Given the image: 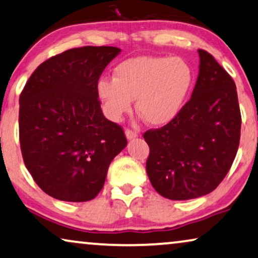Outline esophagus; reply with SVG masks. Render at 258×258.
I'll list each match as a JSON object with an SVG mask.
<instances>
[{"label": "esophagus", "mask_w": 258, "mask_h": 258, "mask_svg": "<svg viewBox=\"0 0 258 258\" xmlns=\"http://www.w3.org/2000/svg\"><path fill=\"white\" fill-rule=\"evenodd\" d=\"M125 137H126V139H128L129 141H130V140H134V139H136V137H137V134H136L135 132H133V130L126 129V130H125Z\"/></svg>", "instance_id": "1"}]
</instances>
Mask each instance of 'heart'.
Returning a JSON list of instances; mask_svg holds the SVG:
<instances>
[{"label":"heart","instance_id":"obj_1","mask_svg":"<svg viewBox=\"0 0 258 258\" xmlns=\"http://www.w3.org/2000/svg\"><path fill=\"white\" fill-rule=\"evenodd\" d=\"M195 73L186 59L139 56L123 61L114 79H101L97 94L109 117L118 121L136 98V110L151 125H164L177 117L194 87Z\"/></svg>","mask_w":258,"mask_h":258}]
</instances>
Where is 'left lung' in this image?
I'll return each mask as SVG.
<instances>
[{"mask_svg": "<svg viewBox=\"0 0 258 258\" xmlns=\"http://www.w3.org/2000/svg\"><path fill=\"white\" fill-rule=\"evenodd\" d=\"M197 81L177 117L148 130L147 174L161 196L184 201L217 188L228 174L241 136L236 84L209 52L199 49Z\"/></svg>", "mask_w": 258, "mask_h": 258, "instance_id": "1", "label": "left lung"}]
</instances>
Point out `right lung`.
<instances>
[{
	"label": "right lung",
	"mask_w": 258,
	"mask_h": 258,
	"mask_svg": "<svg viewBox=\"0 0 258 258\" xmlns=\"http://www.w3.org/2000/svg\"><path fill=\"white\" fill-rule=\"evenodd\" d=\"M119 52L116 47L69 49L38 66L20 95L24 164L56 200L95 199L111 161L126 147L121 126L104 117L97 94L102 72Z\"/></svg>",
	"instance_id": "right-lung-1"
}]
</instances>
